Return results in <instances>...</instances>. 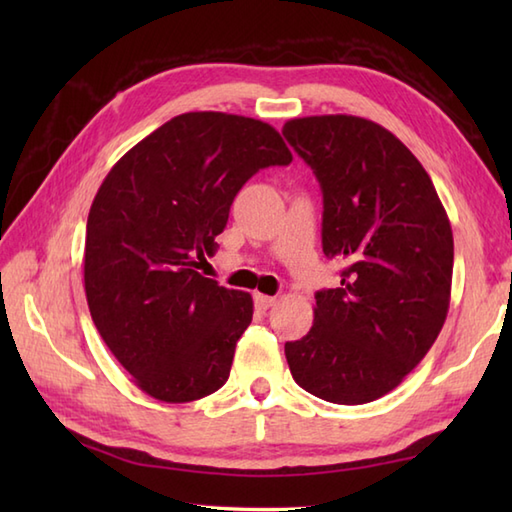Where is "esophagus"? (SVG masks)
I'll list each match as a JSON object with an SVG mask.
<instances>
[{
  "label": "esophagus",
  "mask_w": 512,
  "mask_h": 512,
  "mask_svg": "<svg viewBox=\"0 0 512 512\" xmlns=\"http://www.w3.org/2000/svg\"><path fill=\"white\" fill-rule=\"evenodd\" d=\"M277 303V297H268V295H255V308L257 310H268V308H273Z\"/></svg>",
  "instance_id": "esophagus-1"
}]
</instances>
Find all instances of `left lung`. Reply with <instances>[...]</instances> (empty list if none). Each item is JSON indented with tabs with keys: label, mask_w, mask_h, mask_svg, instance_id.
I'll return each instance as SVG.
<instances>
[{
	"label": "left lung",
	"mask_w": 512,
	"mask_h": 512,
	"mask_svg": "<svg viewBox=\"0 0 512 512\" xmlns=\"http://www.w3.org/2000/svg\"><path fill=\"white\" fill-rule=\"evenodd\" d=\"M284 136L323 191V253L341 286L314 295V323L286 343L297 385L336 405L396 389L447 319L453 233L429 173L374 121L292 118Z\"/></svg>",
	"instance_id": "obj_1"
}]
</instances>
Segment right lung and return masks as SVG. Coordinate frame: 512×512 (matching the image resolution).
<instances>
[{
    "label": "right lung",
    "mask_w": 512,
    "mask_h": 512,
    "mask_svg": "<svg viewBox=\"0 0 512 512\" xmlns=\"http://www.w3.org/2000/svg\"><path fill=\"white\" fill-rule=\"evenodd\" d=\"M290 162L268 123L187 112L129 149L96 191L85 297L101 339L151 398L200 400L228 380L253 297L198 268L217 250L246 180Z\"/></svg>",
    "instance_id": "right-lung-1"
}]
</instances>
